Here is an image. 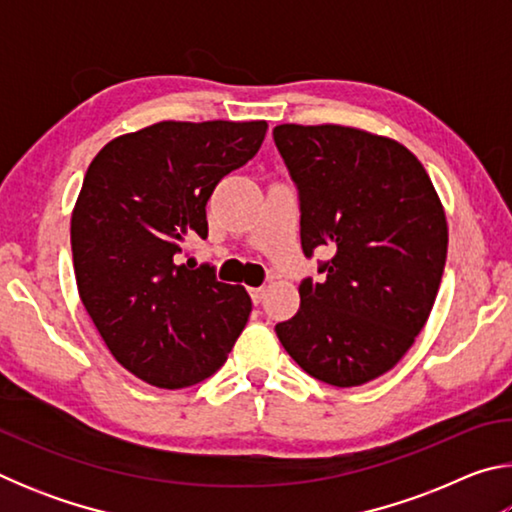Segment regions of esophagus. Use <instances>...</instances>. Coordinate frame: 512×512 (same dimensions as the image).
I'll list each match as a JSON object with an SVG mask.
<instances>
[{"instance_id": "34e87169", "label": "esophagus", "mask_w": 512, "mask_h": 512, "mask_svg": "<svg viewBox=\"0 0 512 512\" xmlns=\"http://www.w3.org/2000/svg\"><path fill=\"white\" fill-rule=\"evenodd\" d=\"M248 293H250V298H253L255 305H259V302H262L266 296V287H253V289H248Z\"/></svg>"}]
</instances>
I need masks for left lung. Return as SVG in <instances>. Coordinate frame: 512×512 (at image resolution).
<instances>
[{"instance_id":"obj_1","label":"left lung","mask_w":512,"mask_h":512,"mask_svg":"<svg viewBox=\"0 0 512 512\" xmlns=\"http://www.w3.org/2000/svg\"><path fill=\"white\" fill-rule=\"evenodd\" d=\"M277 151L300 192L305 255L334 257L275 325L291 359L352 388L397 366L427 325L447 259V216L420 160L391 137L341 124H280Z\"/></svg>"}]
</instances>
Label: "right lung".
Returning a JSON list of instances; mask_svg holds the SVG:
<instances>
[{
  "instance_id": "obj_1",
  "label": "right lung",
  "mask_w": 512,
  "mask_h": 512,
  "mask_svg": "<svg viewBox=\"0 0 512 512\" xmlns=\"http://www.w3.org/2000/svg\"><path fill=\"white\" fill-rule=\"evenodd\" d=\"M266 121H158L94 155L72 210L76 287L112 357L158 388L219 370L253 309L210 266H178L207 237L205 205L253 158Z\"/></svg>"
}]
</instances>
